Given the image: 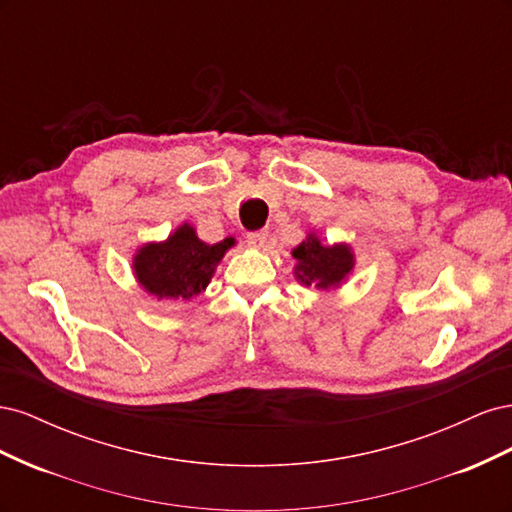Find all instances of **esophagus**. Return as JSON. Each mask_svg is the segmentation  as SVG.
Instances as JSON below:
<instances>
[{
  "label": "esophagus",
  "mask_w": 512,
  "mask_h": 512,
  "mask_svg": "<svg viewBox=\"0 0 512 512\" xmlns=\"http://www.w3.org/2000/svg\"><path fill=\"white\" fill-rule=\"evenodd\" d=\"M245 241H247V245H250V247H256V250H262V247H265V243H267V230L247 232Z\"/></svg>",
  "instance_id": "esophagus-1"
}]
</instances>
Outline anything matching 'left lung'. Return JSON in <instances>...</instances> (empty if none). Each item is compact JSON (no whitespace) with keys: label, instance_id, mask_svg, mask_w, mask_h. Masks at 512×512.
<instances>
[{"label":"left lung","instance_id":"left-lung-1","mask_svg":"<svg viewBox=\"0 0 512 512\" xmlns=\"http://www.w3.org/2000/svg\"><path fill=\"white\" fill-rule=\"evenodd\" d=\"M294 277L303 286H316L318 290L339 288L354 269V252L348 243L327 245L318 239L316 232H309L292 250Z\"/></svg>","mask_w":512,"mask_h":512}]
</instances>
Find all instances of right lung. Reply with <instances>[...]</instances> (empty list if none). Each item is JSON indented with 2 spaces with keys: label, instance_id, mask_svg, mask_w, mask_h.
<instances>
[{
  "label": "right lung",
  "instance_id": "obj_1",
  "mask_svg": "<svg viewBox=\"0 0 512 512\" xmlns=\"http://www.w3.org/2000/svg\"><path fill=\"white\" fill-rule=\"evenodd\" d=\"M232 245V237L213 245L200 241L196 228L185 222L168 239L138 247L132 258L134 277L158 301H190L209 286L215 267Z\"/></svg>",
  "mask_w": 512,
  "mask_h": 512
}]
</instances>
